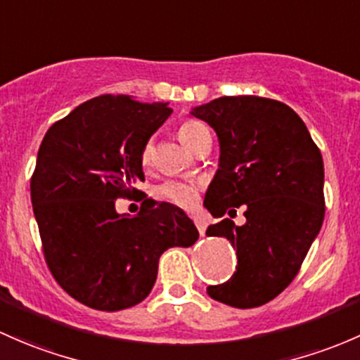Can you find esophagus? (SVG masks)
Instances as JSON below:
<instances>
[{"mask_svg": "<svg viewBox=\"0 0 360 360\" xmlns=\"http://www.w3.org/2000/svg\"><path fill=\"white\" fill-rule=\"evenodd\" d=\"M194 224H195V227H198L199 234L205 236V232H206V220H205V218H202L201 214H194Z\"/></svg>", "mask_w": 360, "mask_h": 360, "instance_id": "esophagus-1", "label": "esophagus"}]
</instances>
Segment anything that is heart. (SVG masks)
<instances>
[{"label":"heart","instance_id":"heart-1","mask_svg":"<svg viewBox=\"0 0 360 360\" xmlns=\"http://www.w3.org/2000/svg\"><path fill=\"white\" fill-rule=\"evenodd\" d=\"M207 128L199 121H185L179 126L176 129V136L188 150L194 149V146L198 143V140L202 135H206ZM150 154H153V146L146 143L142 149V162L147 165L150 161ZM158 195L161 199H166L169 202H175V205L191 207L198 202L199 198V185L194 181H181V180H169L165 181L158 187Z\"/></svg>","mask_w":360,"mask_h":360}]
</instances>
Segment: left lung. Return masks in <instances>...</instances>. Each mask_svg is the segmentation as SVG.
<instances>
[{
	"instance_id": "8db88e82",
	"label": "left lung",
	"mask_w": 360,
	"mask_h": 360,
	"mask_svg": "<svg viewBox=\"0 0 360 360\" xmlns=\"http://www.w3.org/2000/svg\"><path fill=\"white\" fill-rule=\"evenodd\" d=\"M214 129L218 169L205 195L214 218L245 205L247 224L230 218L207 236L227 237L237 251L227 283L207 286L213 300L236 309L265 305L290 286L324 220V162L302 117L286 103L239 95L194 107Z\"/></svg>"
}]
</instances>
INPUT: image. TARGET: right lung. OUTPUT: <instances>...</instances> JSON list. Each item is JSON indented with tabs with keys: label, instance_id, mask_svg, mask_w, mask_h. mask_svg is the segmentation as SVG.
Wrapping results in <instances>:
<instances>
[{
	"label": "right lung",
	"instance_id": "obj_1",
	"mask_svg": "<svg viewBox=\"0 0 360 360\" xmlns=\"http://www.w3.org/2000/svg\"><path fill=\"white\" fill-rule=\"evenodd\" d=\"M172 114L168 103L102 95L77 105L44 135L31 201L44 260L74 300L116 312L149 296L159 257L198 240L179 206L146 199L136 217L116 199L143 181L142 149Z\"/></svg>",
	"mask_w": 360,
	"mask_h": 360
}]
</instances>
